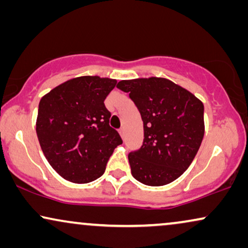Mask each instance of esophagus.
I'll list each match as a JSON object with an SVG mask.
<instances>
[{"label": "esophagus", "mask_w": 248, "mask_h": 248, "mask_svg": "<svg viewBox=\"0 0 248 248\" xmlns=\"http://www.w3.org/2000/svg\"><path fill=\"white\" fill-rule=\"evenodd\" d=\"M118 132H120L121 137H122V138H124V135H125V130H124V127H121L120 130H118Z\"/></svg>", "instance_id": "obj_1"}]
</instances>
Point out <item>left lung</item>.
Returning <instances> with one entry per match:
<instances>
[{
  "mask_svg": "<svg viewBox=\"0 0 248 248\" xmlns=\"http://www.w3.org/2000/svg\"><path fill=\"white\" fill-rule=\"evenodd\" d=\"M140 111L144 139L128 154L133 177L162 186L192 164L204 135V106L194 94L164 78L122 80L116 86Z\"/></svg>",
  "mask_w": 248,
  "mask_h": 248,
  "instance_id": "left-lung-1",
  "label": "left lung"
}]
</instances>
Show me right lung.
Segmentation results:
<instances>
[{
	"mask_svg": "<svg viewBox=\"0 0 248 248\" xmlns=\"http://www.w3.org/2000/svg\"><path fill=\"white\" fill-rule=\"evenodd\" d=\"M116 80L80 77L40 99L36 132L47 161L64 179L90 183L105 172L114 149L123 143L110 127L104 101Z\"/></svg>",
	"mask_w": 248,
	"mask_h": 248,
	"instance_id": "right-lung-1",
	"label": "right lung"
}]
</instances>
